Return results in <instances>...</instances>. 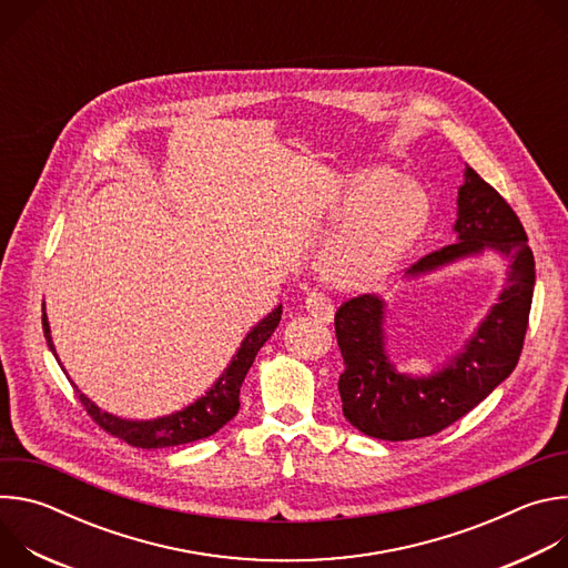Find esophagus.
<instances>
[{
	"mask_svg": "<svg viewBox=\"0 0 568 568\" xmlns=\"http://www.w3.org/2000/svg\"><path fill=\"white\" fill-rule=\"evenodd\" d=\"M305 310L321 323H331L335 318V305L328 294H323L321 290H312L305 296Z\"/></svg>",
	"mask_w": 568,
	"mask_h": 568,
	"instance_id": "obj_1",
	"label": "esophagus"
}]
</instances>
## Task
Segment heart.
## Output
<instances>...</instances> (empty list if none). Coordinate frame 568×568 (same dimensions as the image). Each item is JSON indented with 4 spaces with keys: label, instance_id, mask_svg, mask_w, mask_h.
I'll return each mask as SVG.
<instances>
[{
    "label": "heart",
    "instance_id": "heart-1",
    "mask_svg": "<svg viewBox=\"0 0 568 568\" xmlns=\"http://www.w3.org/2000/svg\"><path fill=\"white\" fill-rule=\"evenodd\" d=\"M333 215L348 220L328 242L321 267L344 287L379 281L412 247L427 222V200L388 169H368L344 182Z\"/></svg>",
    "mask_w": 568,
    "mask_h": 568
}]
</instances>
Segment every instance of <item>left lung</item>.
Segmentation results:
<instances>
[{"mask_svg": "<svg viewBox=\"0 0 568 568\" xmlns=\"http://www.w3.org/2000/svg\"><path fill=\"white\" fill-rule=\"evenodd\" d=\"M458 242L423 256L409 274L432 272L456 258L497 250L510 261L499 303L480 323L465 351L432 377L399 375L384 353V303L373 294L346 301L335 314L344 355L339 395L346 420L379 440L427 438L469 414L517 366L535 290V258L528 235L510 204L474 169L458 189Z\"/></svg>", "mask_w": 568, "mask_h": 568, "instance_id": "8db88e82", "label": "left lung"}]
</instances>
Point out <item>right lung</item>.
<instances>
[{"mask_svg":"<svg viewBox=\"0 0 568 568\" xmlns=\"http://www.w3.org/2000/svg\"><path fill=\"white\" fill-rule=\"evenodd\" d=\"M281 305L272 310L258 326L245 337L240 351L235 353L233 362L229 368L222 373V377L211 386L206 395H202L195 404L186 407L184 412H178L166 418H156V420H121L116 416H110L101 412L90 397L83 393H78L80 404H83L90 418L105 429L110 436L141 449H159V447H175V445H186L193 440H202L213 436L217 429H222L240 409V386L245 382V375L250 366L254 364L258 351L263 344L274 335L278 321H281ZM42 326H44V337L49 348L53 351L51 335H49V323L47 314H42ZM55 355V351H53Z\"/></svg>","mask_w":568,"mask_h":568,"instance_id":"obj_1","label":"right lung"}]
</instances>
